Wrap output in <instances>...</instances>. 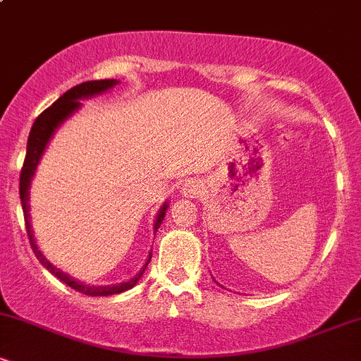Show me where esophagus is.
<instances>
[{
    "label": "esophagus",
    "mask_w": 361,
    "mask_h": 361,
    "mask_svg": "<svg viewBox=\"0 0 361 361\" xmlns=\"http://www.w3.org/2000/svg\"><path fill=\"white\" fill-rule=\"evenodd\" d=\"M202 193H204V183H202L200 180H193V178H190V180H186L185 183L181 185V195H183V197L193 198Z\"/></svg>",
    "instance_id": "esophagus-1"
}]
</instances>
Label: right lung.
<instances>
[{"label":"right lung","mask_w":361,"mask_h":361,"mask_svg":"<svg viewBox=\"0 0 361 361\" xmlns=\"http://www.w3.org/2000/svg\"><path fill=\"white\" fill-rule=\"evenodd\" d=\"M117 82H118L117 80H98V81L81 82V85L74 86V88L66 91L59 100H56L51 106H49V109H45L42 114L35 118L30 134H28L27 156H25L22 173H20V200H22V207H23L25 227H27L28 241H30V246L35 252L37 259H39L40 263H42V267L47 268V270L51 271L54 276H57L62 283L69 285V287L76 290V292H81V293H85V295H93V297L114 295V293L126 292V290L134 287V285L139 281L140 276H142V273H144V270H146L149 261H151L152 252H149L147 263L144 264L142 270L137 273V276H134V279L128 280V281H123V283L106 285V287H90V285H85V283H81V281H76L74 279H71L68 273H62L61 270H57L56 267H52V264L45 259V256L40 252L39 247H37L34 234H32L30 214H28V209H30V205H28V190H30L32 178H34V175H35L37 164H39L40 157H42V154H44V149L49 144V140H51L52 134L56 132V128L59 127L61 123L69 117V115H73L74 111L80 109L81 98H90V97H93V94L103 93V91L114 88ZM166 209H168V204H164L163 207H161L159 214H157V219L154 222V231H157V227H159L161 222H163L164 214H166Z\"/></svg>","instance_id":"obj_1"}]
</instances>
